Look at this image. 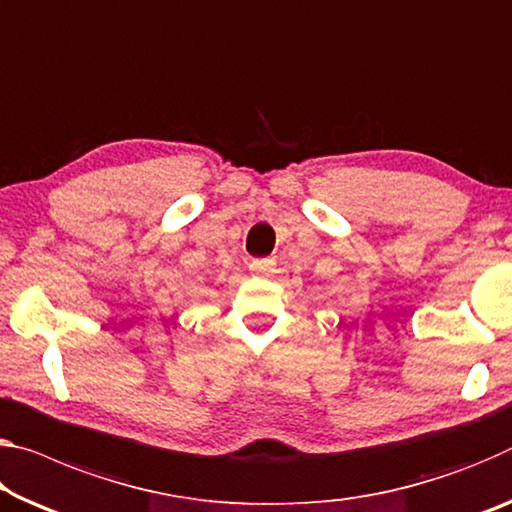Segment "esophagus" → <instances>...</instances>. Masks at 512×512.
<instances>
[{
    "label": "esophagus",
    "instance_id": "esophagus-1",
    "mask_svg": "<svg viewBox=\"0 0 512 512\" xmlns=\"http://www.w3.org/2000/svg\"><path fill=\"white\" fill-rule=\"evenodd\" d=\"M273 266V259H253V262H250V271L255 275H266L273 271Z\"/></svg>",
    "mask_w": 512,
    "mask_h": 512
}]
</instances>
